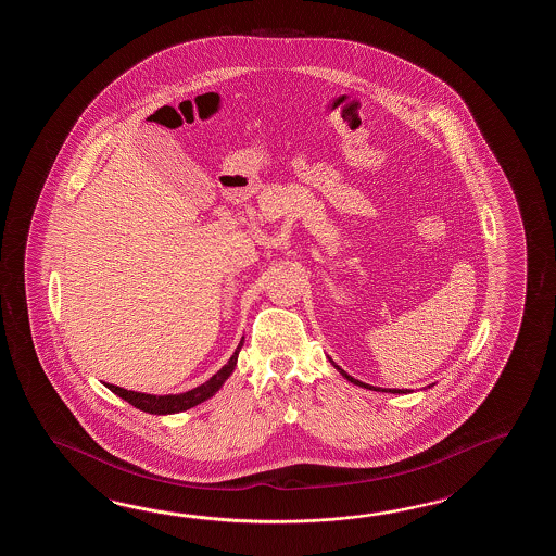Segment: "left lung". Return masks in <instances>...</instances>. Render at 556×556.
Instances as JSON below:
<instances>
[{"instance_id":"8db88e82","label":"left lung","mask_w":556,"mask_h":556,"mask_svg":"<svg viewBox=\"0 0 556 556\" xmlns=\"http://www.w3.org/2000/svg\"><path fill=\"white\" fill-rule=\"evenodd\" d=\"M331 364H333V362H331ZM333 367H336V369H338V371L342 374L343 378L348 379V381H352L354 386H359V388H366V390L371 391H386V393H409V390H381V388H374V386H369V383H364V381H359V379H355L352 378V376H348V374L343 371L342 367L336 366V364H333ZM427 388H431V386H427Z\"/></svg>"}]
</instances>
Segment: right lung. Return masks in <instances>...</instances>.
<instances>
[{"mask_svg":"<svg viewBox=\"0 0 556 556\" xmlns=\"http://www.w3.org/2000/svg\"><path fill=\"white\" fill-rule=\"evenodd\" d=\"M242 345H244V340H240L232 357L214 374L213 378L204 381L199 388L185 391V393H177V395H151V393H141V391L123 390V388L113 386V383H105V386L115 395H118L121 400H125V402L130 403L137 409H141L144 414L168 415L187 412L190 407H194L199 403L206 402L208 397H213L214 393L225 386L226 379L230 378V374L237 367L238 352H240Z\"/></svg>","mask_w":556,"mask_h":556,"instance_id":"right-lung-1","label":"right lung"}]
</instances>
